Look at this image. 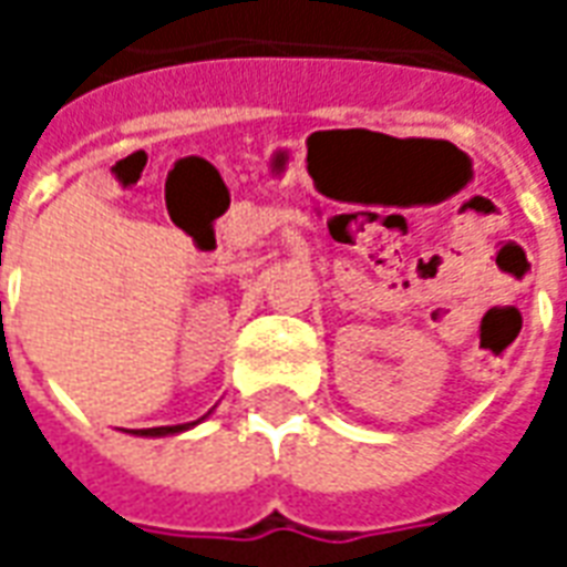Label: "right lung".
<instances>
[{
  "mask_svg": "<svg viewBox=\"0 0 567 567\" xmlns=\"http://www.w3.org/2000/svg\"><path fill=\"white\" fill-rule=\"evenodd\" d=\"M199 422V419H197ZM197 422H187V425H163V427H142V431H136V434H142V437H166V434H178V431H187V427H194Z\"/></svg>",
  "mask_w": 567,
  "mask_h": 567,
  "instance_id": "right-lung-1",
  "label": "right lung"
}]
</instances>
